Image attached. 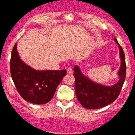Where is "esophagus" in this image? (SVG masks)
<instances>
[{
  "mask_svg": "<svg viewBox=\"0 0 135 135\" xmlns=\"http://www.w3.org/2000/svg\"><path fill=\"white\" fill-rule=\"evenodd\" d=\"M73 73V71L72 68H71V67L68 68L67 69V73L69 74H71Z\"/></svg>",
  "mask_w": 135,
  "mask_h": 135,
  "instance_id": "obj_1",
  "label": "esophagus"
}]
</instances>
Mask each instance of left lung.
<instances>
[{
    "label": "left lung",
    "instance_id": "1",
    "mask_svg": "<svg viewBox=\"0 0 135 135\" xmlns=\"http://www.w3.org/2000/svg\"><path fill=\"white\" fill-rule=\"evenodd\" d=\"M114 41L118 46L121 59V66L118 73L119 80L115 84L105 86L97 84L85 76L79 66L74 67L76 98L85 108L97 109L111 104L118 97L122 89L127 71L125 54L116 38H114Z\"/></svg>",
    "mask_w": 135,
    "mask_h": 135
}]
</instances>
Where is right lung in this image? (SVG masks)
Instances as JSON below:
<instances>
[{"label":"right lung","instance_id":"right-lung-1","mask_svg":"<svg viewBox=\"0 0 135 135\" xmlns=\"http://www.w3.org/2000/svg\"><path fill=\"white\" fill-rule=\"evenodd\" d=\"M10 73L18 92L27 102L44 104L53 98L66 70H36L20 59L16 44L11 51Z\"/></svg>","mask_w":135,"mask_h":135}]
</instances>
